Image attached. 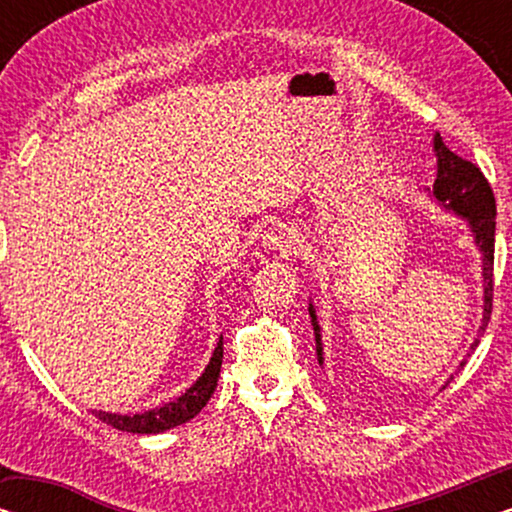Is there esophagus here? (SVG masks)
<instances>
[{
    "label": "esophagus",
    "instance_id": "1",
    "mask_svg": "<svg viewBox=\"0 0 512 512\" xmlns=\"http://www.w3.org/2000/svg\"><path fill=\"white\" fill-rule=\"evenodd\" d=\"M263 242H265V247L272 249L279 256H289V254H293V249H296V242H293L291 230L286 226L270 230V233L263 237Z\"/></svg>",
    "mask_w": 512,
    "mask_h": 512
}]
</instances>
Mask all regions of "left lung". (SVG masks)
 <instances>
[{"instance_id":"obj_1","label":"left lung","mask_w":512,"mask_h":512,"mask_svg":"<svg viewBox=\"0 0 512 512\" xmlns=\"http://www.w3.org/2000/svg\"><path fill=\"white\" fill-rule=\"evenodd\" d=\"M433 149L438 156V177L433 184V195L459 216L471 223L475 242L482 251V277H485V314H482V331H485L489 314H492L494 300V230H496V200L492 186L480 172V167L464 160L457 153L450 151L443 142V137H433ZM310 317L314 326V338H317V359L321 363V335L314 307L310 305ZM478 345V342H475ZM473 345V347H475ZM464 366V363H461Z\"/></svg>"}]
</instances>
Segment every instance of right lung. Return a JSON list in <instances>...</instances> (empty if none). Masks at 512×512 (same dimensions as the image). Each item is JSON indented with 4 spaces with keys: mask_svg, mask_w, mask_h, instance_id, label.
<instances>
[{
    "mask_svg": "<svg viewBox=\"0 0 512 512\" xmlns=\"http://www.w3.org/2000/svg\"><path fill=\"white\" fill-rule=\"evenodd\" d=\"M223 340V338H221ZM219 340L216 345L212 361L205 368V373L198 382L193 384L191 389L186 391L184 396L177 398L174 403H167L163 408L142 412V415H114V412H95L93 415L100 419V422L114 426L118 431H128V433H160L172 429V426L186 424L188 419H193L198 412L205 408L209 398H212L216 382H219V373H221V361H223V342Z\"/></svg>",
    "mask_w": 512,
    "mask_h": 512,
    "instance_id": "obj_1",
    "label": "right lung"
}]
</instances>
